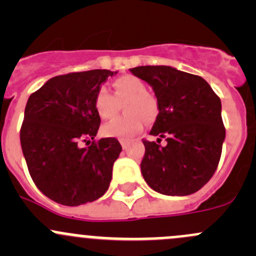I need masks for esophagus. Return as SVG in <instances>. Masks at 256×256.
Wrapping results in <instances>:
<instances>
[{
  "mask_svg": "<svg viewBox=\"0 0 256 256\" xmlns=\"http://www.w3.org/2000/svg\"><path fill=\"white\" fill-rule=\"evenodd\" d=\"M120 144H121V146H122L124 150H125L126 147H128V141H126L125 138H120Z\"/></svg>",
  "mask_w": 256,
  "mask_h": 256,
  "instance_id": "1",
  "label": "esophagus"
}]
</instances>
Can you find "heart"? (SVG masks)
Instances as JSON below:
<instances>
[{
  "mask_svg": "<svg viewBox=\"0 0 256 256\" xmlns=\"http://www.w3.org/2000/svg\"><path fill=\"white\" fill-rule=\"evenodd\" d=\"M114 95L102 86L94 98V109L102 120L112 118L118 102L124 104L126 115L114 118L102 126V134L108 138H128L140 132L144 120L152 122L158 114L157 100L147 92L146 84L134 76H124L112 82Z\"/></svg>",
  "mask_w": 256,
  "mask_h": 256,
  "instance_id": "1",
  "label": "heart"
}]
</instances>
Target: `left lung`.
Listing matches in <instances>:
<instances>
[{
  "label": "left lung",
  "mask_w": 256,
  "mask_h": 256,
  "mask_svg": "<svg viewBox=\"0 0 256 256\" xmlns=\"http://www.w3.org/2000/svg\"><path fill=\"white\" fill-rule=\"evenodd\" d=\"M154 89L158 115L150 135L166 138L161 146L144 141L141 174L147 184L166 196L200 190L218 167L226 128L222 102L210 85L198 76L168 66L130 69Z\"/></svg>",
  "instance_id": "8db88e82"
}]
</instances>
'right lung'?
Segmentation results:
<instances>
[{
	"label": "right lung",
	"instance_id": "1",
	"mask_svg": "<svg viewBox=\"0 0 256 256\" xmlns=\"http://www.w3.org/2000/svg\"><path fill=\"white\" fill-rule=\"evenodd\" d=\"M116 73L94 69L54 76L28 98L20 132L23 156L38 190L59 204H85L109 188L120 142L114 138L88 147L82 142L96 136L95 94Z\"/></svg>",
	"mask_w": 256,
	"mask_h": 256
}]
</instances>
